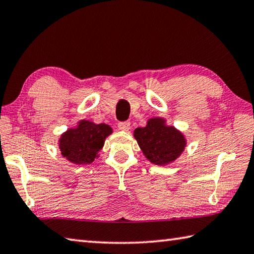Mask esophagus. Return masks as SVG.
Returning a JSON list of instances; mask_svg holds the SVG:
<instances>
[{"instance_id":"34e87169","label":"esophagus","mask_w":254,"mask_h":254,"mask_svg":"<svg viewBox=\"0 0 254 254\" xmlns=\"http://www.w3.org/2000/svg\"><path fill=\"white\" fill-rule=\"evenodd\" d=\"M118 127H119V130H121V131H127L128 128H130V122L128 121L120 122L118 124Z\"/></svg>"}]
</instances>
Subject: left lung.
I'll return each instance as SVG.
<instances>
[{
	"label": "left lung",
	"mask_w": 254,
	"mask_h": 254,
	"mask_svg": "<svg viewBox=\"0 0 254 254\" xmlns=\"http://www.w3.org/2000/svg\"><path fill=\"white\" fill-rule=\"evenodd\" d=\"M134 137L145 158L156 165L173 162L186 146L182 133L173 127H165L160 118L150 119L146 127L135 128Z\"/></svg>",
	"instance_id": "8db88e82"
}]
</instances>
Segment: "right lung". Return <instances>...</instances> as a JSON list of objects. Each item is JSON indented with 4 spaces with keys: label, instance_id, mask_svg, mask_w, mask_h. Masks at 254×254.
<instances>
[{
    "label": "right lung",
    "instance_id": "right-lung-1",
    "mask_svg": "<svg viewBox=\"0 0 254 254\" xmlns=\"http://www.w3.org/2000/svg\"><path fill=\"white\" fill-rule=\"evenodd\" d=\"M111 133L112 128L108 124H94L83 120L77 127L63 133L60 139V150L64 158L72 163L90 164L98 158L105 137Z\"/></svg>",
    "mask_w": 254,
    "mask_h": 254
}]
</instances>
